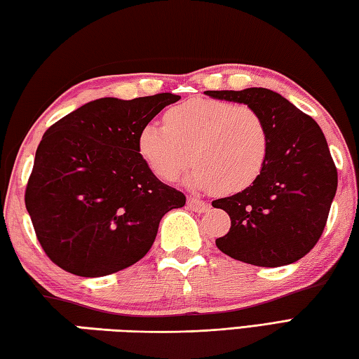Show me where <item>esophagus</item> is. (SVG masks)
Listing matches in <instances>:
<instances>
[{
	"label": "esophagus",
	"instance_id": "obj_1",
	"mask_svg": "<svg viewBox=\"0 0 359 359\" xmlns=\"http://www.w3.org/2000/svg\"><path fill=\"white\" fill-rule=\"evenodd\" d=\"M187 206H189V209H191V211H195V212H198V214L206 212L208 209H209V205H208L206 201H203L200 198H195V197H189L187 198Z\"/></svg>",
	"mask_w": 359,
	"mask_h": 359
}]
</instances>
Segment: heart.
I'll list each match as a JSON object with an SVG mask.
<instances>
[{
  "label": "heart",
  "mask_w": 359,
  "mask_h": 359,
  "mask_svg": "<svg viewBox=\"0 0 359 359\" xmlns=\"http://www.w3.org/2000/svg\"><path fill=\"white\" fill-rule=\"evenodd\" d=\"M137 145L161 180L177 181L194 162L195 186L234 194L252 186L262 173L270 133L253 106L195 98L170 107L165 123L148 121L142 126Z\"/></svg>",
  "instance_id": "b5f03b06"
}]
</instances>
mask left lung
<instances>
[{
	"label": "left lung",
	"mask_w": 359,
	"mask_h": 359,
	"mask_svg": "<svg viewBox=\"0 0 359 359\" xmlns=\"http://www.w3.org/2000/svg\"><path fill=\"white\" fill-rule=\"evenodd\" d=\"M205 93L253 106L270 133L269 159L258 180L212 201L231 219L229 231L215 245L259 267L299 261L319 242L337 189V170L320 126L280 93L262 87Z\"/></svg>",
	"instance_id": "1"
}]
</instances>
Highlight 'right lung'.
<instances>
[{"instance_id":"add662e5","label":"right lung","mask_w":359,"mask_h":359,"mask_svg":"<svg viewBox=\"0 0 359 359\" xmlns=\"http://www.w3.org/2000/svg\"><path fill=\"white\" fill-rule=\"evenodd\" d=\"M180 95L100 98L43 134L25 192L45 255L65 272L104 276L144 258L186 195L154 177L139 133Z\"/></svg>"}]
</instances>
